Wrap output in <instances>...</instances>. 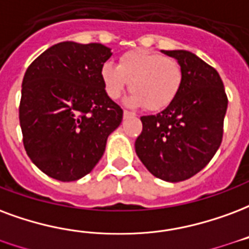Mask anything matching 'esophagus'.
Wrapping results in <instances>:
<instances>
[{
  "label": "esophagus",
  "mask_w": 249,
  "mask_h": 249,
  "mask_svg": "<svg viewBox=\"0 0 249 249\" xmlns=\"http://www.w3.org/2000/svg\"><path fill=\"white\" fill-rule=\"evenodd\" d=\"M123 116H124V119H130V117H136V115H134L133 112H129V110H124V113H123Z\"/></svg>",
  "instance_id": "1"
}]
</instances>
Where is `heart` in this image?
I'll return each instance as SVG.
<instances>
[{"mask_svg":"<svg viewBox=\"0 0 249 249\" xmlns=\"http://www.w3.org/2000/svg\"><path fill=\"white\" fill-rule=\"evenodd\" d=\"M101 80L106 93L119 99L126 88L132 89L125 103L149 110H161L176 100L183 82L181 64L150 50H133L119 59V64H103Z\"/></svg>","mask_w":249,"mask_h":249,"instance_id":"heart-1","label":"heart"}]
</instances>
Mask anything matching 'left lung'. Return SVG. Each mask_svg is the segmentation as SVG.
Instances as JSON below:
<instances>
[{
	"instance_id": "8db88e82",
	"label": "left lung",
	"mask_w": 249,
	"mask_h": 249,
	"mask_svg": "<svg viewBox=\"0 0 249 249\" xmlns=\"http://www.w3.org/2000/svg\"><path fill=\"white\" fill-rule=\"evenodd\" d=\"M162 53L181 64L183 82L176 100L152 116H142L134 149L153 176L181 182L199 173L223 137L227 96L218 71L186 50Z\"/></svg>"
}]
</instances>
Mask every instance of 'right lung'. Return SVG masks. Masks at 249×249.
Masks as SVG:
<instances>
[{
	"instance_id": "obj_1",
	"label": "right lung",
	"mask_w": 249,
	"mask_h": 249,
	"mask_svg": "<svg viewBox=\"0 0 249 249\" xmlns=\"http://www.w3.org/2000/svg\"><path fill=\"white\" fill-rule=\"evenodd\" d=\"M100 43L60 42L29 66L22 82L19 124L27 156L62 182L96 166L123 109L106 93L100 70L110 58Z\"/></svg>"
}]
</instances>
